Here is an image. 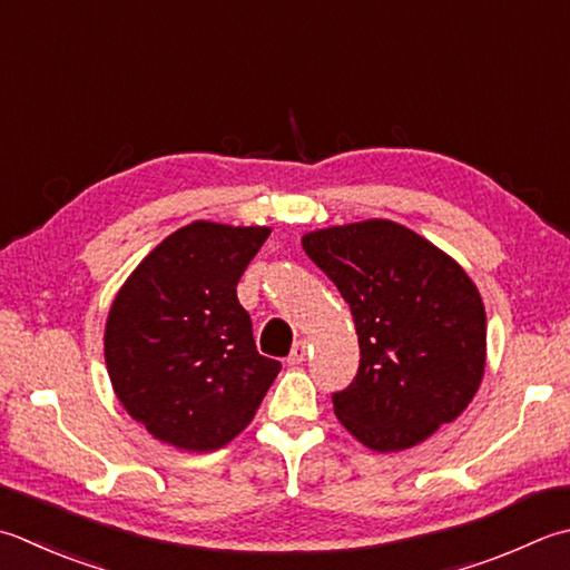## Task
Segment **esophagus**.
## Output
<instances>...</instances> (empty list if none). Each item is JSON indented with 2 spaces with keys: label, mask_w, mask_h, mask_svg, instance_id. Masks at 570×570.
<instances>
[{
  "label": "esophagus",
  "mask_w": 570,
  "mask_h": 570,
  "mask_svg": "<svg viewBox=\"0 0 570 570\" xmlns=\"http://www.w3.org/2000/svg\"><path fill=\"white\" fill-rule=\"evenodd\" d=\"M306 348H308V345H306V341H296L294 345H292V353H288V363H292V365H298V363H304L306 361Z\"/></svg>",
  "instance_id": "34e87169"
}]
</instances>
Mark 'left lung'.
<instances>
[{
    "instance_id": "obj_1",
    "label": "left lung",
    "mask_w": 570,
    "mask_h": 570,
    "mask_svg": "<svg viewBox=\"0 0 570 570\" xmlns=\"http://www.w3.org/2000/svg\"><path fill=\"white\" fill-rule=\"evenodd\" d=\"M304 252L351 306L361 345L333 410L375 452L415 448L462 415L484 375L482 296L452 256L390 219L304 234Z\"/></svg>"
}]
</instances>
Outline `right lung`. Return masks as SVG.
Segmentation results:
<instances>
[{"instance_id":"1","label":"right lung","mask_w":570,"mask_h":570,"mask_svg":"<svg viewBox=\"0 0 570 570\" xmlns=\"http://www.w3.org/2000/svg\"><path fill=\"white\" fill-rule=\"evenodd\" d=\"M269 227L193 222L122 284L106 321L120 405L177 450L225 448L249 425L282 363L264 358L237 284Z\"/></svg>"}]
</instances>
